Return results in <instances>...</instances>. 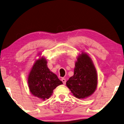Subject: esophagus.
<instances>
[{
  "label": "esophagus",
  "mask_w": 124,
  "mask_h": 124,
  "mask_svg": "<svg viewBox=\"0 0 124 124\" xmlns=\"http://www.w3.org/2000/svg\"><path fill=\"white\" fill-rule=\"evenodd\" d=\"M62 83H63V84H64V85L65 84L66 79L64 78H62Z\"/></svg>",
  "instance_id": "obj_1"
}]
</instances>
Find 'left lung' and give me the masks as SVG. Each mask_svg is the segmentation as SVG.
<instances>
[{
    "label": "left lung",
    "instance_id": "8db88e82",
    "mask_svg": "<svg viewBox=\"0 0 124 124\" xmlns=\"http://www.w3.org/2000/svg\"><path fill=\"white\" fill-rule=\"evenodd\" d=\"M73 95L78 99H85L96 90L98 74L91 57L82 52L77 56L74 75L66 82Z\"/></svg>",
    "mask_w": 124,
    "mask_h": 124
}]
</instances>
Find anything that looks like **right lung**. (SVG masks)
<instances>
[{
	"label": "right lung",
	"mask_w": 124,
	"mask_h": 124,
	"mask_svg": "<svg viewBox=\"0 0 124 124\" xmlns=\"http://www.w3.org/2000/svg\"><path fill=\"white\" fill-rule=\"evenodd\" d=\"M47 63V59L45 57L37 59L31 67L28 77L30 92L43 101L48 99L54 90L62 84L57 76L50 70Z\"/></svg>",
	"instance_id": "add662e5"
}]
</instances>
